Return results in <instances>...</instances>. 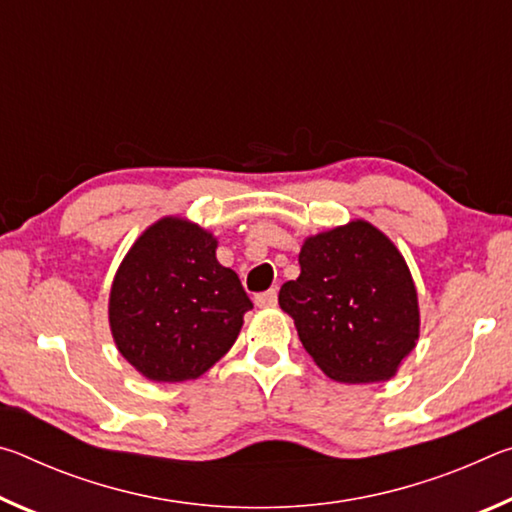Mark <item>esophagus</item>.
<instances>
[{
    "instance_id": "34e87169",
    "label": "esophagus",
    "mask_w": 512,
    "mask_h": 512,
    "mask_svg": "<svg viewBox=\"0 0 512 512\" xmlns=\"http://www.w3.org/2000/svg\"><path fill=\"white\" fill-rule=\"evenodd\" d=\"M255 305L257 307H275L277 305V291L275 289H268L264 293H257Z\"/></svg>"
}]
</instances>
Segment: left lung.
I'll return each mask as SVG.
<instances>
[{"label":"left lung","instance_id":"8db88e82","mask_svg":"<svg viewBox=\"0 0 512 512\" xmlns=\"http://www.w3.org/2000/svg\"><path fill=\"white\" fill-rule=\"evenodd\" d=\"M280 289L316 366L343 384L391 379L420 336L418 291L395 244L368 221L307 237Z\"/></svg>","mask_w":512,"mask_h":512}]
</instances>
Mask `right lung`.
Segmentation results:
<instances>
[{
    "label": "right lung",
    "instance_id": "1",
    "mask_svg": "<svg viewBox=\"0 0 512 512\" xmlns=\"http://www.w3.org/2000/svg\"><path fill=\"white\" fill-rule=\"evenodd\" d=\"M253 302L237 273L216 259V239L164 216L128 250L112 280L110 332L151 381H187L210 370L237 341Z\"/></svg>",
    "mask_w": 512,
    "mask_h": 512
}]
</instances>
